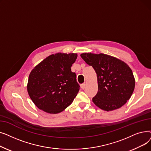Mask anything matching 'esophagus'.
<instances>
[{
    "label": "esophagus",
    "mask_w": 151,
    "mask_h": 151,
    "mask_svg": "<svg viewBox=\"0 0 151 151\" xmlns=\"http://www.w3.org/2000/svg\"><path fill=\"white\" fill-rule=\"evenodd\" d=\"M80 87H81V88L82 89H84L85 88V87H86V84H85V83L81 84L80 85Z\"/></svg>",
    "instance_id": "obj_1"
}]
</instances>
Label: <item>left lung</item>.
Returning a JSON list of instances; mask_svg holds the SVG:
<instances>
[{"mask_svg":"<svg viewBox=\"0 0 151 151\" xmlns=\"http://www.w3.org/2000/svg\"><path fill=\"white\" fill-rule=\"evenodd\" d=\"M81 57L97 73L98 92L92 99L94 104L107 111L125 105L130 99L135 85L133 72L129 65L104 54L83 53Z\"/></svg>","mask_w":151,"mask_h":151,"instance_id":"1","label":"left lung"}]
</instances>
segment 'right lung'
<instances>
[{"label": "right lung", "mask_w": 151, "mask_h": 151, "mask_svg": "<svg viewBox=\"0 0 151 151\" xmlns=\"http://www.w3.org/2000/svg\"><path fill=\"white\" fill-rule=\"evenodd\" d=\"M77 56L75 53L52 54L31 71L27 92L40 109L57 114L73 102L80 88L71 70Z\"/></svg>", "instance_id": "obj_1"}]
</instances>
